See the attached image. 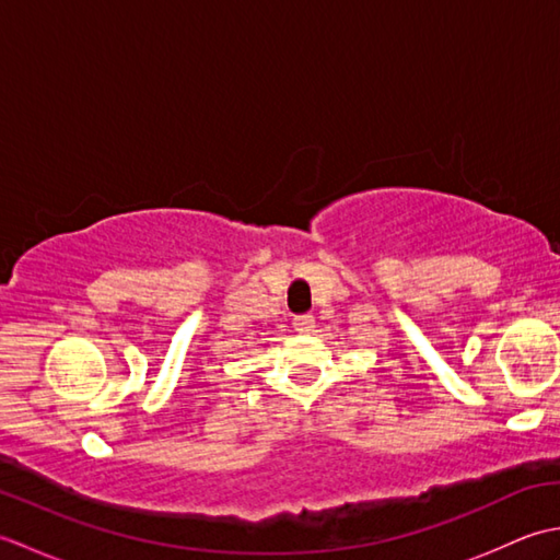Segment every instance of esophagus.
I'll return each mask as SVG.
<instances>
[{"label":"esophagus","mask_w":560,"mask_h":560,"mask_svg":"<svg viewBox=\"0 0 560 560\" xmlns=\"http://www.w3.org/2000/svg\"><path fill=\"white\" fill-rule=\"evenodd\" d=\"M315 327V317L313 315H295L293 317V329L301 331V335H307Z\"/></svg>","instance_id":"obj_1"}]
</instances>
